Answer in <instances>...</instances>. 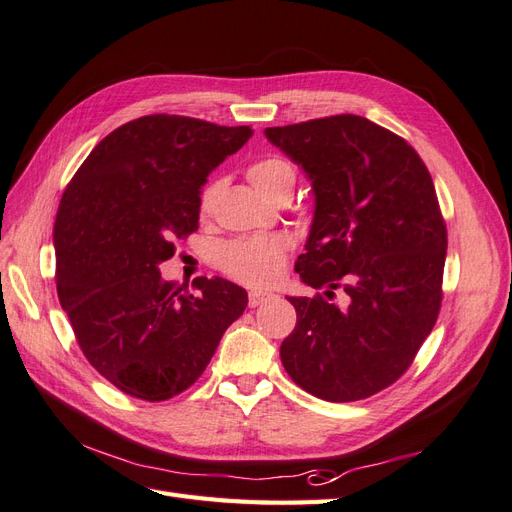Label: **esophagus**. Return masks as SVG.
Listing matches in <instances>:
<instances>
[{
	"instance_id": "1",
	"label": "esophagus",
	"mask_w": 512,
	"mask_h": 512,
	"mask_svg": "<svg viewBox=\"0 0 512 512\" xmlns=\"http://www.w3.org/2000/svg\"><path fill=\"white\" fill-rule=\"evenodd\" d=\"M273 299L271 292H260V290H252L250 297H247V301H250V307H258L262 303H267Z\"/></svg>"
}]
</instances>
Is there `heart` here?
<instances>
[{
  "instance_id": "obj_1",
  "label": "heart",
  "mask_w": 512,
  "mask_h": 512,
  "mask_svg": "<svg viewBox=\"0 0 512 512\" xmlns=\"http://www.w3.org/2000/svg\"><path fill=\"white\" fill-rule=\"evenodd\" d=\"M294 166L282 156H262L247 166V179L254 188L269 198L277 196L284 190H292L294 185ZM218 181L205 185L200 194V215L207 218L213 211L215 196H218ZM292 250V239L282 232L273 235H256L228 241L220 247L218 262L220 269L230 275L232 280L254 288H267L282 280L288 265V252Z\"/></svg>"
}]
</instances>
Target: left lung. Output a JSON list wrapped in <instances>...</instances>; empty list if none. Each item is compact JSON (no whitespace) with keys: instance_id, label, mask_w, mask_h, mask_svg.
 <instances>
[{"instance_id":"1","label":"left lung","mask_w":512,"mask_h":512,"mask_svg":"<svg viewBox=\"0 0 512 512\" xmlns=\"http://www.w3.org/2000/svg\"><path fill=\"white\" fill-rule=\"evenodd\" d=\"M265 136L312 181L314 222L294 269L324 290L286 297L297 327L282 365L320 399L376 395L404 376L440 312L446 224L429 170L404 138L359 115ZM337 291L346 308L332 301Z\"/></svg>"}]
</instances>
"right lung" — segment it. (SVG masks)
<instances>
[{"label": "right lung", "instance_id": "obj_1", "mask_svg": "<svg viewBox=\"0 0 512 512\" xmlns=\"http://www.w3.org/2000/svg\"><path fill=\"white\" fill-rule=\"evenodd\" d=\"M254 132L147 115L94 147L61 196L53 241L59 303L87 361L126 395L166 401L200 378L247 292L196 277L166 282L160 262L198 228L200 190Z\"/></svg>", "mask_w": 512, "mask_h": 512}]
</instances>
